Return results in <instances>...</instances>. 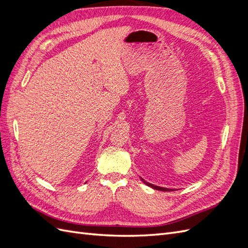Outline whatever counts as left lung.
Wrapping results in <instances>:
<instances>
[{
    "instance_id": "1",
    "label": "left lung",
    "mask_w": 248,
    "mask_h": 248,
    "mask_svg": "<svg viewBox=\"0 0 248 248\" xmlns=\"http://www.w3.org/2000/svg\"><path fill=\"white\" fill-rule=\"evenodd\" d=\"M141 181L144 182L146 185H148L149 187H152V188H154V189H156V190H160V191H171V190H172V189H170V188H164V187H160V186L153 185V184H151V183H149V182L145 181L144 179H141Z\"/></svg>"
}]
</instances>
